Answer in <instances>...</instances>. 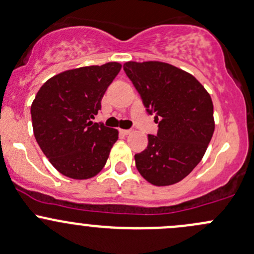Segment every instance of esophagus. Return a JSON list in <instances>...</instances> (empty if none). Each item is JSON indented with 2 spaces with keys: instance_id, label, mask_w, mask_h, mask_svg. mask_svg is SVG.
<instances>
[{
  "instance_id": "esophagus-1",
  "label": "esophagus",
  "mask_w": 254,
  "mask_h": 254,
  "mask_svg": "<svg viewBox=\"0 0 254 254\" xmlns=\"http://www.w3.org/2000/svg\"><path fill=\"white\" fill-rule=\"evenodd\" d=\"M121 133L124 135H128V134H130V133H132V130H130V129H121Z\"/></svg>"
}]
</instances>
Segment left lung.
I'll list each match as a JSON object with an SVG mask.
<instances>
[{"label": "left lung", "instance_id": "left-lung-1", "mask_svg": "<svg viewBox=\"0 0 254 254\" xmlns=\"http://www.w3.org/2000/svg\"><path fill=\"white\" fill-rule=\"evenodd\" d=\"M129 80L159 122L157 135L134 155L135 166L146 182L167 187L183 181L202 160L214 132L213 103L191 73L168 63L127 62Z\"/></svg>", "mask_w": 254, "mask_h": 254}]
</instances>
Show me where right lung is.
Segmentation results:
<instances>
[{
    "label": "right lung",
    "mask_w": 254,
    "mask_h": 254,
    "mask_svg": "<svg viewBox=\"0 0 254 254\" xmlns=\"http://www.w3.org/2000/svg\"><path fill=\"white\" fill-rule=\"evenodd\" d=\"M122 65L110 62L66 70L41 87L31 104L34 135L63 176L89 179L108 161L119 130L91 121Z\"/></svg>",
    "instance_id": "right-lung-1"
}]
</instances>
